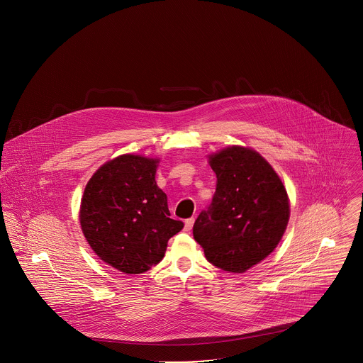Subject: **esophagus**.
Masks as SVG:
<instances>
[{
    "label": "esophagus",
    "instance_id": "1",
    "mask_svg": "<svg viewBox=\"0 0 363 363\" xmlns=\"http://www.w3.org/2000/svg\"><path fill=\"white\" fill-rule=\"evenodd\" d=\"M192 225H194V218H188V220H185V227H184V230H185V231H191V230H192Z\"/></svg>",
    "mask_w": 363,
    "mask_h": 363
}]
</instances>
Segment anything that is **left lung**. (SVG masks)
Wrapping results in <instances>:
<instances>
[{"label": "left lung", "mask_w": 363, "mask_h": 363, "mask_svg": "<svg viewBox=\"0 0 363 363\" xmlns=\"http://www.w3.org/2000/svg\"><path fill=\"white\" fill-rule=\"evenodd\" d=\"M217 175L211 203L195 220L206 260L244 273L277 247L290 216L289 196L272 165L252 149L231 146L210 157Z\"/></svg>", "instance_id": "obj_1"}]
</instances>
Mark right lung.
<instances>
[{
    "label": "right lung",
    "instance_id": "1",
    "mask_svg": "<svg viewBox=\"0 0 363 363\" xmlns=\"http://www.w3.org/2000/svg\"><path fill=\"white\" fill-rule=\"evenodd\" d=\"M158 160L122 155L90 178L80 205V225L100 260L126 274L158 264L168 240L184 228L169 218L165 192L157 185Z\"/></svg>",
    "mask_w": 363,
    "mask_h": 363
}]
</instances>
